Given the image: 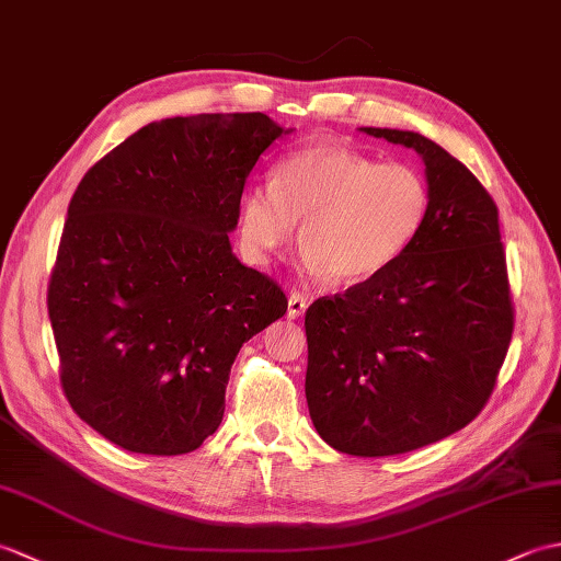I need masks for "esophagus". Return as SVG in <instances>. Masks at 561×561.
<instances>
[{
    "label": "esophagus",
    "mask_w": 561,
    "mask_h": 561,
    "mask_svg": "<svg viewBox=\"0 0 561 561\" xmlns=\"http://www.w3.org/2000/svg\"><path fill=\"white\" fill-rule=\"evenodd\" d=\"M308 308L306 296L299 291H291L289 294V308H287V318H299L304 316V311Z\"/></svg>",
    "instance_id": "34e87169"
}]
</instances>
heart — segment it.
Wrapping results in <instances>:
<instances>
[{
    "instance_id": "heart-1",
    "label": "heart",
    "mask_w": 561,
    "mask_h": 561,
    "mask_svg": "<svg viewBox=\"0 0 561 561\" xmlns=\"http://www.w3.org/2000/svg\"><path fill=\"white\" fill-rule=\"evenodd\" d=\"M432 193L410 163H380L337 141L291 151L270 183L250 185L238 205V233L260 265L291 241L301 221L304 265L342 284L378 277L424 229Z\"/></svg>"
}]
</instances>
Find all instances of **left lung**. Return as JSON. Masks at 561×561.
I'll list each match as a JSON object with an SVG mask.
<instances>
[{
	"mask_svg": "<svg viewBox=\"0 0 561 561\" xmlns=\"http://www.w3.org/2000/svg\"><path fill=\"white\" fill-rule=\"evenodd\" d=\"M362 129L420 153L432 209L386 272L308 306L306 400L328 446L383 458L456 434L482 412L516 316L484 185L432 139Z\"/></svg>",
	"mask_w": 561,
	"mask_h": 561,
	"instance_id": "left-lung-1",
	"label": "left lung"
}]
</instances>
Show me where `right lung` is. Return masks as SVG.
<instances>
[{
	"label": "right lung",
	"mask_w": 561,
	"mask_h": 561,
	"mask_svg": "<svg viewBox=\"0 0 561 561\" xmlns=\"http://www.w3.org/2000/svg\"><path fill=\"white\" fill-rule=\"evenodd\" d=\"M287 133L265 113L169 117L81 178L47 313L71 410L115 446L199 448L243 342L287 313L279 284L229 243L248 173Z\"/></svg>",
	"instance_id": "right-lung-1"
}]
</instances>
